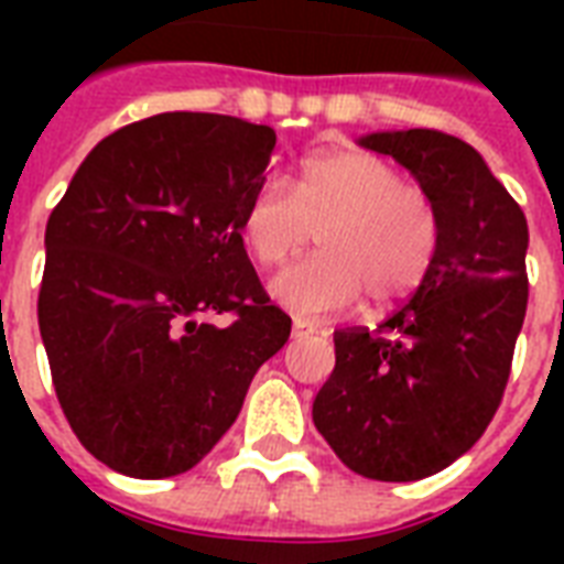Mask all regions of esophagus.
Masks as SVG:
<instances>
[{
	"label": "esophagus",
	"mask_w": 564,
	"mask_h": 564,
	"mask_svg": "<svg viewBox=\"0 0 564 564\" xmlns=\"http://www.w3.org/2000/svg\"><path fill=\"white\" fill-rule=\"evenodd\" d=\"M313 334H318L316 322H307V318H295V322H292V336H295V339H304V336Z\"/></svg>",
	"instance_id": "1"
}]
</instances>
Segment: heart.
<instances>
[{"label": "heart", "mask_w": 564, "mask_h": 564, "mask_svg": "<svg viewBox=\"0 0 564 564\" xmlns=\"http://www.w3.org/2000/svg\"><path fill=\"white\" fill-rule=\"evenodd\" d=\"M239 230L265 269L301 254L316 234L322 254L278 274L269 292L299 316H330L362 292L371 304L410 295L436 257L438 210L380 154L330 149L301 163L295 195L278 181L257 189Z\"/></svg>", "instance_id": "heart-1"}]
</instances>
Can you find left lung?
<instances>
[{"label":"left lung","instance_id":"1","mask_svg":"<svg viewBox=\"0 0 564 564\" xmlns=\"http://www.w3.org/2000/svg\"><path fill=\"white\" fill-rule=\"evenodd\" d=\"M360 145L389 154L438 210L430 272L375 330H336L313 424L351 471L410 482L471 451L498 412L527 313V219L477 149L410 128Z\"/></svg>","mask_w":564,"mask_h":564}]
</instances>
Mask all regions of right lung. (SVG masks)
<instances>
[{
    "instance_id": "add662e5",
    "label": "right lung",
    "mask_w": 564,
    "mask_h": 564,
    "mask_svg": "<svg viewBox=\"0 0 564 564\" xmlns=\"http://www.w3.org/2000/svg\"><path fill=\"white\" fill-rule=\"evenodd\" d=\"M272 149L269 126L158 113L105 137L48 216L40 336L69 427L113 471L202 463L290 339L239 230Z\"/></svg>"
}]
</instances>
